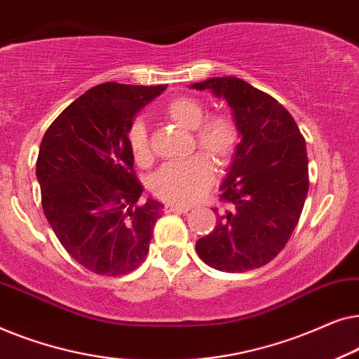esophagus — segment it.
I'll list each match as a JSON object with an SVG mask.
<instances>
[{
	"mask_svg": "<svg viewBox=\"0 0 359 359\" xmlns=\"http://www.w3.org/2000/svg\"><path fill=\"white\" fill-rule=\"evenodd\" d=\"M191 208L189 205H180V204H166L165 205V212H188Z\"/></svg>",
	"mask_w": 359,
	"mask_h": 359,
	"instance_id": "obj_1",
	"label": "esophagus"
}]
</instances>
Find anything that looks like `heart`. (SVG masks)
<instances>
[{
	"instance_id": "1",
	"label": "heart",
	"mask_w": 359,
	"mask_h": 359,
	"mask_svg": "<svg viewBox=\"0 0 359 359\" xmlns=\"http://www.w3.org/2000/svg\"><path fill=\"white\" fill-rule=\"evenodd\" d=\"M170 121L194 132V142L217 165L229 163L240 142V129L232 116L217 112L205 116V107L191 96H180L163 107ZM127 145L137 165L147 166L151 161L147 127L142 121L132 122L127 130ZM214 180L212 161L204 154L173 161L156 171L150 180V191L155 198L171 204H193L203 198Z\"/></svg>"
}]
</instances>
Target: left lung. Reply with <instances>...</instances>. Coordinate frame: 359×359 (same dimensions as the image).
<instances>
[{
  "label": "left lung",
  "instance_id": "obj_1",
  "mask_svg": "<svg viewBox=\"0 0 359 359\" xmlns=\"http://www.w3.org/2000/svg\"><path fill=\"white\" fill-rule=\"evenodd\" d=\"M191 88L224 97L242 137L220 184L227 209H214L217 222L196 252L225 273L264 266L286 247L306 203V140L286 107L240 78H209Z\"/></svg>",
  "mask_w": 359,
  "mask_h": 359
}]
</instances>
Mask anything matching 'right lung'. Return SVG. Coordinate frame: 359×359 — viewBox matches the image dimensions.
I'll use <instances>...</instances> for the list:
<instances>
[{
    "mask_svg": "<svg viewBox=\"0 0 359 359\" xmlns=\"http://www.w3.org/2000/svg\"><path fill=\"white\" fill-rule=\"evenodd\" d=\"M165 90L102 83L73 101L42 139L36 176L43 214L68 255L101 276L134 271L149 253L163 204H139L144 188L127 130Z\"/></svg>",
    "mask_w": 359,
    "mask_h": 359,
    "instance_id": "obj_1",
    "label": "right lung"
}]
</instances>
